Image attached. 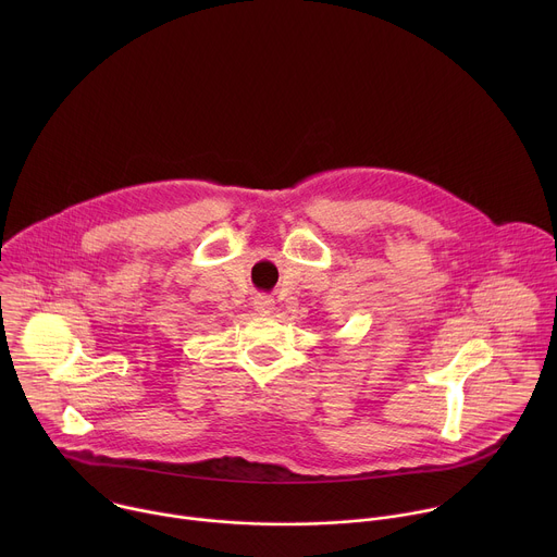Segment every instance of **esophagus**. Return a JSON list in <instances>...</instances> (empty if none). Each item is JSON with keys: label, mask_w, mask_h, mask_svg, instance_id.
I'll list each match as a JSON object with an SVG mask.
<instances>
[{"label": "esophagus", "mask_w": 557, "mask_h": 557, "mask_svg": "<svg viewBox=\"0 0 557 557\" xmlns=\"http://www.w3.org/2000/svg\"><path fill=\"white\" fill-rule=\"evenodd\" d=\"M253 306L260 310V312H271L275 308V299L269 297V295H258L253 299Z\"/></svg>", "instance_id": "obj_1"}]
</instances>
